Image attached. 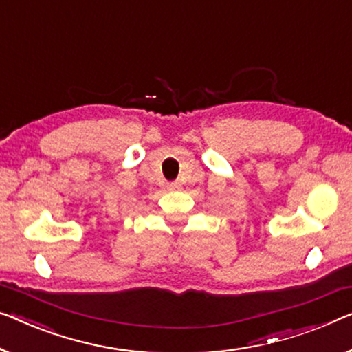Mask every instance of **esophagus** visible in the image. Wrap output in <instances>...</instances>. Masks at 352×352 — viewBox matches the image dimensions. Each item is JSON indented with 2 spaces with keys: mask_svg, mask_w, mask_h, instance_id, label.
<instances>
[{
  "mask_svg": "<svg viewBox=\"0 0 352 352\" xmlns=\"http://www.w3.org/2000/svg\"><path fill=\"white\" fill-rule=\"evenodd\" d=\"M180 183L178 182H170V183H167V190H170V191H175V190H180Z\"/></svg>",
  "mask_w": 352,
  "mask_h": 352,
  "instance_id": "1",
  "label": "esophagus"
}]
</instances>
